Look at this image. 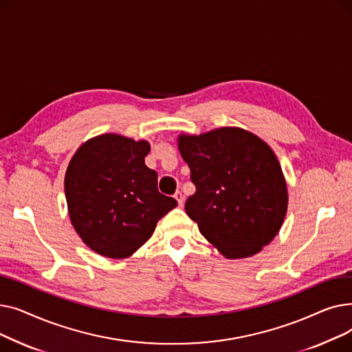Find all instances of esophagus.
I'll return each mask as SVG.
<instances>
[{
	"label": "esophagus",
	"instance_id": "34e87169",
	"mask_svg": "<svg viewBox=\"0 0 352 352\" xmlns=\"http://www.w3.org/2000/svg\"><path fill=\"white\" fill-rule=\"evenodd\" d=\"M174 197H175V199L178 201V206L182 207V206H184V195H182V192H181V191H177V192L174 194Z\"/></svg>",
	"mask_w": 352,
	"mask_h": 352
}]
</instances>
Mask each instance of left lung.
<instances>
[{"mask_svg": "<svg viewBox=\"0 0 352 352\" xmlns=\"http://www.w3.org/2000/svg\"><path fill=\"white\" fill-rule=\"evenodd\" d=\"M178 150L197 188L186 202L199 232L230 260L260 252L278 234L287 182L271 146L238 126L179 134Z\"/></svg>", "mask_w": 352, "mask_h": 352, "instance_id": "8db88e82", "label": "left lung"}]
</instances>
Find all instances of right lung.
Segmentation results:
<instances>
[{
	"mask_svg": "<svg viewBox=\"0 0 352 352\" xmlns=\"http://www.w3.org/2000/svg\"><path fill=\"white\" fill-rule=\"evenodd\" d=\"M151 145L120 134L85 141L64 178L71 224L87 247L113 260L131 256L177 201L162 195L145 165Z\"/></svg>",
	"mask_w": 352,
	"mask_h": 352,
	"instance_id": "add662e5",
	"label": "right lung"
}]
</instances>
